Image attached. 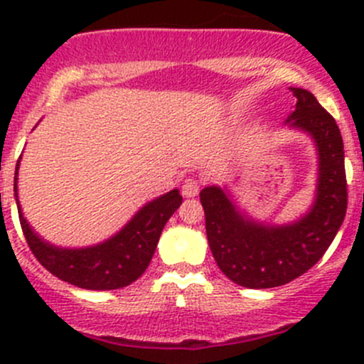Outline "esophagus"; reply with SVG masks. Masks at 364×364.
I'll use <instances>...</instances> for the list:
<instances>
[{"label": "esophagus", "mask_w": 364, "mask_h": 364, "mask_svg": "<svg viewBox=\"0 0 364 364\" xmlns=\"http://www.w3.org/2000/svg\"><path fill=\"white\" fill-rule=\"evenodd\" d=\"M199 190H200V185L197 179H186V181L183 183L181 192L185 197H196L197 193H199Z\"/></svg>", "instance_id": "esophagus-1"}]
</instances>
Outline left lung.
Masks as SVG:
<instances>
[{
  "mask_svg": "<svg viewBox=\"0 0 364 364\" xmlns=\"http://www.w3.org/2000/svg\"><path fill=\"white\" fill-rule=\"evenodd\" d=\"M291 91L296 107L285 123L310 135L318 155L315 200L306 215L285 225H271L243 215L225 188L205 186L200 192L213 257L222 273L241 287H280L306 273L333 243L347 211L338 124L310 91Z\"/></svg>",
  "mask_w": 364,
  "mask_h": 364,
  "instance_id": "left-lung-1",
  "label": "left lung"
}]
</instances>
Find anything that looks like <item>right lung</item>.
<instances>
[{"label": "right lung", "instance_id": "1", "mask_svg": "<svg viewBox=\"0 0 364 364\" xmlns=\"http://www.w3.org/2000/svg\"><path fill=\"white\" fill-rule=\"evenodd\" d=\"M19 164L17 161L14 193L21 227L33 255L54 277L87 291H114L137 280L151 262L165 223L183 203L179 190H171L142 205L119 232L104 243L86 248L54 247L31 229L21 211L17 199Z\"/></svg>", "mask_w": 364, "mask_h": 364}]
</instances>
